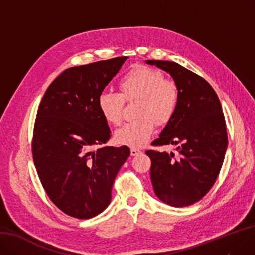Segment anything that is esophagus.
Returning <instances> with one entry per match:
<instances>
[{"label": "esophagus", "mask_w": 255, "mask_h": 255, "mask_svg": "<svg viewBox=\"0 0 255 255\" xmlns=\"http://www.w3.org/2000/svg\"><path fill=\"white\" fill-rule=\"evenodd\" d=\"M141 152V150L140 149H138V148H131L130 149V155L131 156H137V155H139Z\"/></svg>", "instance_id": "34e87169"}]
</instances>
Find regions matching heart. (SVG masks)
<instances>
[{
    "label": "heart",
    "instance_id": "obj_1",
    "mask_svg": "<svg viewBox=\"0 0 255 255\" xmlns=\"http://www.w3.org/2000/svg\"><path fill=\"white\" fill-rule=\"evenodd\" d=\"M119 93L105 92L98 98V109L109 124L119 125L122 119L124 98H139L137 115L117 129L115 140L133 148L144 146L155 130L156 122L164 124L175 113L179 91L174 81L164 79L157 69L138 66L129 70L118 83Z\"/></svg>",
    "mask_w": 255,
    "mask_h": 255
}]
</instances>
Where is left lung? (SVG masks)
I'll return each mask as SVG.
<instances>
[{
	"label": "left lung",
	"mask_w": 255,
	"mask_h": 255,
	"mask_svg": "<svg viewBox=\"0 0 255 255\" xmlns=\"http://www.w3.org/2000/svg\"><path fill=\"white\" fill-rule=\"evenodd\" d=\"M167 72L179 91L175 113L152 145H180L174 152L147 150L156 196L167 205L185 207L200 201L220 174L228 146L220 99L207 81L174 62L145 60Z\"/></svg>",
	"instance_id": "8db88e82"
}]
</instances>
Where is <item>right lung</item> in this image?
I'll return each instance as SVG.
<instances>
[{
    "label": "right lung",
    "instance_id": "obj_1",
    "mask_svg": "<svg viewBox=\"0 0 255 255\" xmlns=\"http://www.w3.org/2000/svg\"><path fill=\"white\" fill-rule=\"evenodd\" d=\"M128 56L65 70L49 86L35 119L32 155L48 197L66 215L91 219L110 204L112 186L130 151L95 145L111 137L98 98Z\"/></svg>",
    "mask_w": 255,
    "mask_h": 255
}]
</instances>
